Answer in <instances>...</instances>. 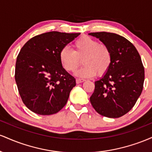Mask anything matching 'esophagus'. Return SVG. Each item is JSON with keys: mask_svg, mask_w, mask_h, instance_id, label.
Listing matches in <instances>:
<instances>
[{"mask_svg": "<svg viewBox=\"0 0 152 152\" xmlns=\"http://www.w3.org/2000/svg\"><path fill=\"white\" fill-rule=\"evenodd\" d=\"M76 83H81L82 82L85 81V79H83V78H76Z\"/></svg>", "mask_w": 152, "mask_h": 152, "instance_id": "esophagus-1", "label": "esophagus"}]
</instances>
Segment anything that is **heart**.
<instances>
[{"instance_id":"heart-1","label":"heart","mask_w":152,"mask_h":152,"mask_svg":"<svg viewBox=\"0 0 152 152\" xmlns=\"http://www.w3.org/2000/svg\"><path fill=\"white\" fill-rule=\"evenodd\" d=\"M74 50L64 47L59 52V60L62 67L69 72H74L82 63L83 66L76 72L80 78L93 77L98 73L99 76L109 71L112 62L111 50L105 45L100 44L89 36H82L74 43Z\"/></svg>"}]
</instances>
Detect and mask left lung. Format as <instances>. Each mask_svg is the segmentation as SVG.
Segmentation results:
<instances>
[{
    "instance_id": "obj_1",
    "label": "left lung",
    "mask_w": 152,
    "mask_h": 152,
    "mask_svg": "<svg viewBox=\"0 0 152 152\" xmlns=\"http://www.w3.org/2000/svg\"><path fill=\"white\" fill-rule=\"evenodd\" d=\"M111 50L112 62L109 71L95 81L90 102L102 116L118 118L128 113L140 96L144 69L137 48L126 38L107 32L90 33Z\"/></svg>"
}]
</instances>
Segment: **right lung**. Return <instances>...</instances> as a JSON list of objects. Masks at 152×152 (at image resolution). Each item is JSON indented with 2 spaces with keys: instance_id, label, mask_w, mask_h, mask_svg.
<instances>
[{
  "instance_id": "add662e5",
  "label": "right lung",
  "mask_w": 152,
  "mask_h": 152,
  "mask_svg": "<svg viewBox=\"0 0 152 152\" xmlns=\"http://www.w3.org/2000/svg\"><path fill=\"white\" fill-rule=\"evenodd\" d=\"M80 34L45 33L31 38L20 49L15 79L23 102L33 112L53 114L67 103L76 79L62 67L59 52Z\"/></svg>"
}]
</instances>
